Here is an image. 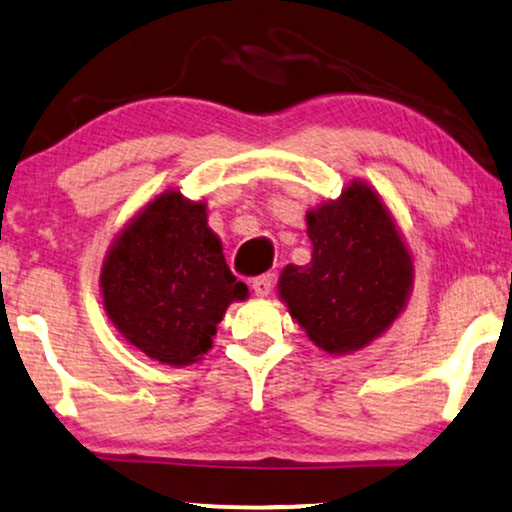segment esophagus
<instances>
[{
  "mask_svg": "<svg viewBox=\"0 0 512 512\" xmlns=\"http://www.w3.org/2000/svg\"><path fill=\"white\" fill-rule=\"evenodd\" d=\"M253 292L257 294V297H269V294L273 292V276H271V273L253 278Z\"/></svg>",
  "mask_w": 512,
  "mask_h": 512,
  "instance_id": "34e87169",
  "label": "esophagus"
}]
</instances>
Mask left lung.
I'll return each instance as SVG.
<instances>
[{
    "label": "left lung",
    "instance_id": "left-lung-1",
    "mask_svg": "<svg viewBox=\"0 0 512 512\" xmlns=\"http://www.w3.org/2000/svg\"><path fill=\"white\" fill-rule=\"evenodd\" d=\"M311 264H287L280 299L318 348L359 350L397 320L413 262L378 194L362 183L306 215Z\"/></svg>",
    "mask_w": 512,
    "mask_h": 512
}]
</instances>
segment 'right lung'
Here are the masks:
<instances>
[{"label": "right lung", "instance_id": "add662e5", "mask_svg": "<svg viewBox=\"0 0 512 512\" xmlns=\"http://www.w3.org/2000/svg\"><path fill=\"white\" fill-rule=\"evenodd\" d=\"M109 318L162 364L185 366L211 348L215 327L248 287L229 271L206 204L164 192L129 222L102 266Z\"/></svg>", "mask_w": 512, "mask_h": 512}]
</instances>
